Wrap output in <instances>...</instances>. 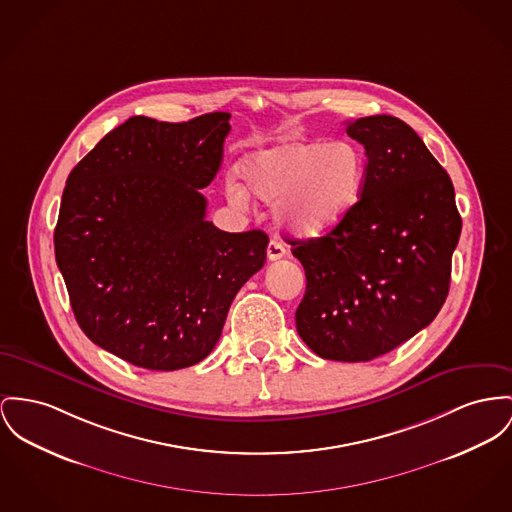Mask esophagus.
Returning <instances> with one entry per match:
<instances>
[{
    "label": "esophagus",
    "mask_w": 512,
    "mask_h": 512,
    "mask_svg": "<svg viewBox=\"0 0 512 512\" xmlns=\"http://www.w3.org/2000/svg\"><path fill=\"white\" fill-rule=\"evenodd\" d=\"M287 254V250H285V244L283 242H279L277 239L270 240V244H268V260H279V258H283Z\"/></svg>",
    "instance_id": "esophagus-1"
}]
</instances>
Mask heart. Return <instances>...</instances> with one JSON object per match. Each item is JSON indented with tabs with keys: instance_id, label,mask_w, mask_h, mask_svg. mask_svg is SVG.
Returning a JSON list of instances; mask_svg holds the SVG:
<instances>
[{
	"instance_id": "obj_1",
	"label": "heart",
	"mask_w": 512,
	"mask_h": 512,
	"mask_svg": "<svg viewBox=\"0 0 512 512\" xmlns=\"http://www.w3.org/2000/svg\"><path fill=\"white\" fill-rule=\"evenodd\" d=\"M369 161L351 139H293L256 149L240 161V184L227 178V198L246 205L250 194L273 205L275 219L297 237L314 239L340 227L361 200Z\"/></svg>"
}]
</instances>
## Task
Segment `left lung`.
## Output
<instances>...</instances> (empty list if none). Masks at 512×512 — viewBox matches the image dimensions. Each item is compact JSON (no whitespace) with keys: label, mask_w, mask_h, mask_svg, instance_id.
Returning <instances> with one entry per match:
<instances>
[{"label":"left lung","mask_w":512,"mask_h":512,"mask_svg":"<svg viewBox=\"0 0 512 512\" xmlns=\"http://www.w3.org/2000/svg\"><path fill=\"white\" fill-rule=\"evenodd\" d=\"M369 161L361 200L324 237L291 240L307 289L297 332L322 359L380 357L427 328L446 301L462 219L454 186L406 122H347Z\"/></svg>","instance_id":"left-lung-1"}]
</instances>
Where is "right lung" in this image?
<instances>
[{
	"instance_id": "right-lung-1",
	"label": "right lung",
	"mask_w": 512,
	"mask_h": 512,
	"mask_svg": "<svg viewBox=\"0 0 512 512\" xmlns=\"http://www.w3.org/2000/svg\"><path fill=\"white\" fill-rule=\"evenodd\" d=\"M229 118L134 116L69 172L54 250L75 320L141 369L204 361L240 287L266 262L264 231L205 221L200 190L221 167Z\"/></svg>"
}]
</instances>
